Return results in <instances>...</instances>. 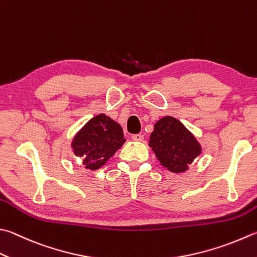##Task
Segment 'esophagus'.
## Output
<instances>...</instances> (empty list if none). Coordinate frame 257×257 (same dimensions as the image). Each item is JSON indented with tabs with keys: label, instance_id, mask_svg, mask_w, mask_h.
Returning a JSON list of instances; mask_svg holds the SVG:
<instances>
[{
	"label": "esophagus",
	"instance_id": "obj_1",
	"mask_svg": "<svg viewBox=\"0 0 257 257\" xmlns=\"http://www.w3.org/2000/svg\"><path fill=\"white\" fill-rule=\"evenodd\" d=\"M143 139H144V137H143L142 134H134V135H132V140H133V141L141 142V141H143Z\"/></svg>",
	"mask_w": 257,
	"mask_h": 257
}]
</instances>
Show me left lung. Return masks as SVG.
<instances>
[{"label": "left lung", "mask_w": 257, "mask_h": 257, "mask_svg": "<svg viewBox=\"0 0 257 257\" xmlns=\"http://www.w3.org/2000/svg\"><path fill=\"white\" fill-rule=\"evenodd\" d=\"M149 147L161 166L173 173H183L200 156L202 148L180 120L172 116H163L154 123Z\"/></svg>", "instance_id": "1"}]
</instances>
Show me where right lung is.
Returning a JSON list of instances; mask_svg holds the SVG:
<instances>
[{
	"mask_svg": "<svg viewBox=\"0 0 257 257\" xmlns=\"http://www.w3.org/2000/svg\"><path fill=\"white\" fill-rule=\"evenodd\" d=\"M123 128L109 116L100 113L91 117L71 140V151L83 160L90 171L105 166L125 143Z\"/></svg>",
	"mask_w": 257,
	"mask_h": 257,
	"instance_id": "1",
	"label": "right lung"
}]
</instances>
